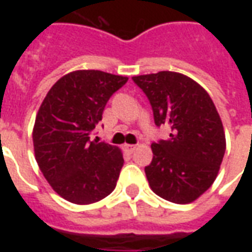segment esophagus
<instances>
[{
	"label": "esophagus",
	"mask_w": 252,
	"mask_h": 252,
	"mask_svg": "<svg viewBox=\"0 0 252 252\" xmlns=\"http://www.w3.org/2000/svg\"><path fill=\"white\" fill-rule=\"evenodd\" d=\"M123 148H124L126 151H128V153H133V151H135V148H136V146H135V144H124Z\"/></svg>",
	"instance_id": "1"
}]
</instances>
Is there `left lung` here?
I'll return each instance as SVG.
<instances>
[{
  "instance_id": "left-lung-1",
  "label": "left lung",
  "mask_w": 252,
  "mask_h": 252,
  "mask_svg": "<svg viewBox=\"0 0 252 252\" xmlns=\"http://www.w3.org/2000/svg\"><path fill=\"white\" fill-rule=\"evenodd\" d=\"M133 82L147 95L158 126H169V139L153 143L146 166L150 188L175 204L197 200L215 182L225 153V133L206 90L174 71L137 75Z\"/></svg>"
}]
</instances>
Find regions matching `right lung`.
<instances>
[{
	"label": "right lung",
	"instance_id": "obj_1",
	"mask_svg": "<svg viewBox=\"0 0 252 252\" xmlns=\"http://www.w3.org/2000/svg\"><path fill=\"white\" fill-rule=\"evenodd\" d=\"M126 81L99 70L68 72L39 108L32 132L36 162L52 189L72 204H93L116 188L124 164L120 148L90 142V135Z\"/></svg>",
	"mask_w": 252,
	"mask_h": 252
}]
</instances>
